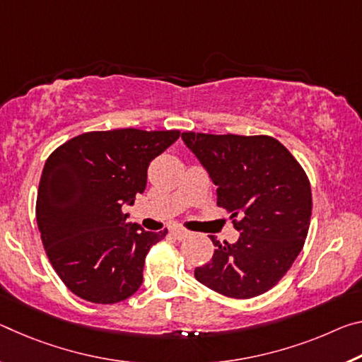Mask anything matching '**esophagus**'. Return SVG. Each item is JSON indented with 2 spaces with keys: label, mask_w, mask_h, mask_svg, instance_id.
<instances>
[{
  "label": "esophagus",
  "mask_w": 362,
  "mask_h": 362,
  "mask_svg": "<svg viewBox=\"0 0 362 362\" xmlns=\"http://www.w3.org/2000/svg\"><path fill=\"white\" fill-rule=\"evenodd\" d=\"M170 233L174 235V237H175L177 240H183V238H185L187 235H188V232L185 230V228H180V227H174V228H172V230H170Z\"/></svg>",
  "instance_id": "34e87169"
}]
</instances>
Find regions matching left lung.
<instances>
[{"label": "left lung", "instance_id": "obj_1", "mask_svg": "<svg viewBox=\"0 0 362 362\" xmlns=\"http://www.w3.org/2000/svg\"><path fill=\"white\" fill-rule=\"evenodd\" d=\"M182 140L217 187V206L230 212L240 237L217 242L212 259L194 269L199 284L246 300L284 277L305 245L313 197L305 170L279 140L267 135L185 132Z\"/></svg>", "mask_w": 362, "mask_h": 362}]
</instances>
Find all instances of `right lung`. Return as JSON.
<instances>
[{
  "label": "right lung",
  "mask_w": 362,
  "mask_h": 362,
  "mask_svg": "<svg viewBox=\"0 0 362 362\" xmlns=\"http://www.w3.org/2000/svg\"><path fill=\"white\" fill-rule=\"evenodd\" d=\"M180 132H88L47 159L37 197V223L49 262L74 295L112 305L143 282L145 257L168 230L127 222L124 206L146 188L148 165Z\"/></svg>",
  "instance_id": "obj_1"
}]
</instances>
